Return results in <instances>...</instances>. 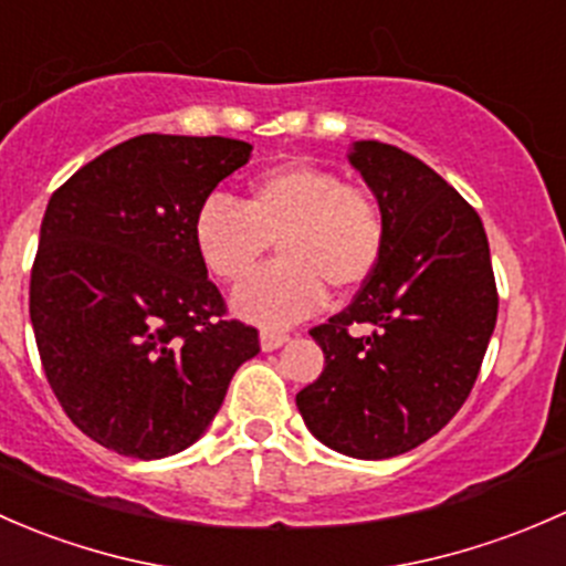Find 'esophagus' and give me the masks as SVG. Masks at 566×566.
Listing matches in <instances>:
<instances>
[{"instance_id":"esophagus-1","label":"esophagus","mask_w":566,"mask_h":566,"mask_svg":"<svg viewBox=\"0 0 566 566\" xmlns=\"http://www.w3.org/2000/svg\"><path fill=\"white\" fill-rule=\"evenodd\" d=\"M285 340H289V335L281 329H261V348H264V352H275V348H281Z\"/></svg>"}]
</instances>
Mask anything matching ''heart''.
<instances>
[{
    "label": "heart",
    "instance_id": "1",
    "mask_svg": "<svg viewBox=\"0 0 566 566\" xmlns=\"http://www.w3.org/2000/svg\"><path fill=\"white\" fill-rule=\"evenodd\" d=\"M203 266L223 283L244 277L279 242L282 259L234 294L242 318L289 326L311 316L326 289L352 294L378 270L387 226L365 188L313 163H283L248 182L244 201L209 196L193 223Z\"/></svg>",
    "mask_w": 566,
    "mask_h": 566
}]
</instances>
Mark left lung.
I'll return each mask as SVG.
<instances>
[{
	"instance_id": "1",
	"label": "left lung",
	"mask_w": 566,
	"mask_h": 566,
	"mask_svg": "<svg viewBox=\"0 0 566 566\" xmlns=\"http://www.w3.org/2000/svg\"><path fill=\"white\" fill-rule=\"evenodd\" d=\"M348 160L378 198L387 242L352 305L311 329L324 370L296 406L326 447L381 460L428 441L465 403L499 291L480 214L433 168L378 142H357Z\"/></svg>"
}]
</instances>
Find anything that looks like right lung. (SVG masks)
I'll use <instances>...</instances> for the list:
<instances>
[{
	"instance_id": "1",
	"label": "right lung",
	"mask_w": 566,
	"mask_h": 566,
	"mask_svg": "<svg viewBox=\"0 0 566 566\" xmlns=\"http://www.w3.org/2000/svg\"><path fill=\"white\" fill-rule=\"evenodd\" d=\"M223 136L147 133L54 190L29 277L45 378L106 450L155 460L207 430L259 329L229 318L196 250V212L250 157Z\"/></svg>"
}]
</instances>
